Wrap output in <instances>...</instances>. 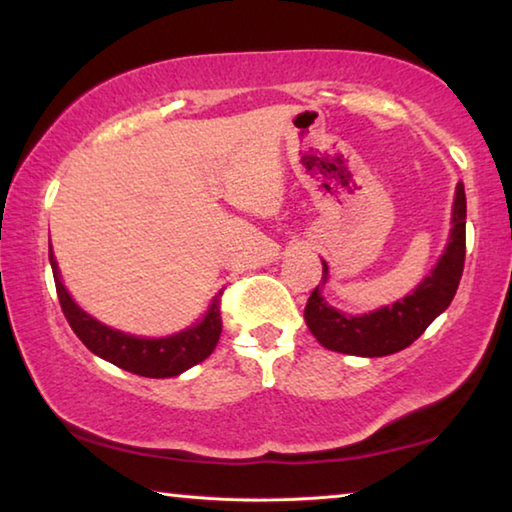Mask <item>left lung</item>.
<instances>
[{"instance_id":"1","label":"left lung","mask_w":512,"mask_h":512,"mask_svg":"<svg viewBox=\"0 0 512 512\" xmlns=\"http://www.w3.org/2000/svg\"><path fill=\"white\" fill-rule=\"evenodd\" d=\"M465 216V187L458 183L452 214L454 228L445 255L440 257L431 275L424 277L420 287L404 300L370 314L348 316L329 307L318 287L311 291L305 320L318 343L327 350L357 354V357H386L409 348L456 296L465 264ZM325 277L327 264L323 262V280Z\"/></svg>"}]
</instances>
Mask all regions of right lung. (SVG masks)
<instances>
[{
  "instance_id": "add662e5",
  "label": "right lung",
  "mask_w": 512,
  "mask_h": 512,
  "mask_svg": "<svg viewBox=\"0 0 512 512\" xmlns=\"http://www.w3.org/2000/svg\"><path fill=\"white\" fill-rule=\"evenodd\" d=\"M49 262L51 271H54L56 293L60 300V309L67 318L69 327L74 334L83 341L85 348L97 354V357L106 359L115 366L124 368L133 375L140 377H176L187 368L196 366L203 359H207L216 348L221 336V296L223 291L212 300L210 311H207L201 323L185 329V332L167 336V339H140V336H128L117 329H110L101 325L99 320L85 314V311L69 298L67 289L63 287L58 275V264L54 255H51L49 244Z\"/></svg>"
}]
</instances>
